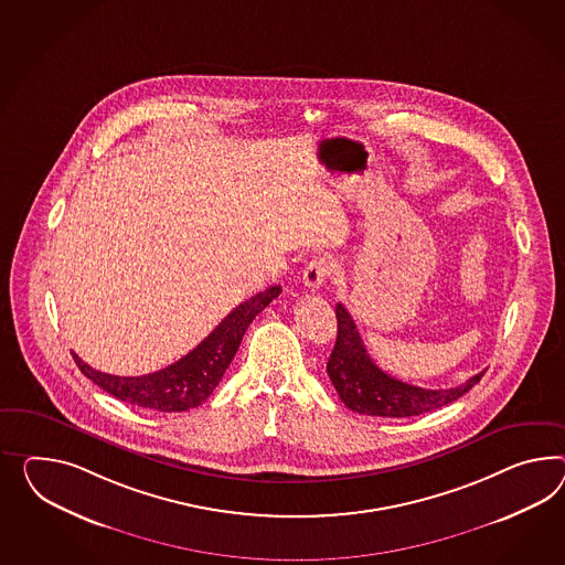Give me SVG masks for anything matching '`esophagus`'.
Masks as SVG:
<instances>
[{
	"instance_id": "1",
	"label": "esophagus",
	"mask_w": 565,
	"mask_h": 565,
	"mask_svg": "<svg viewBox=\"0 0 565 565\" xmlns=\"http://www.w3.org/2000/svg\"><path fill=\"white\" fill-rule=\"evenodd\" d=\"M333 273V262L326 256L313 258L303 268V285L307 289L316 290L326 282V278Z\"/></svg>"
}]
</instances>
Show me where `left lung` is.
Returning a JSON list of instances; mask_svg holds the SVG:
<instances>
[{
    "label": "left lung",
    "mask_w": 565,
    "mask_h": 565,
    "mask_svg": "<svg viewBox=\"0 0 565 565\" xmlns=\"http://www.w3.org/2000/svg\"><path fill=\"white\" fill-rule=\"evenodd\" d=\"M335 319L338 335L328 361V375L340 399L352 412L381 418L419 416L459 399L483 376L479 373L452 390H424L409 385L376 366L344 305H335Z\"/></svg>",
    "instance_id": "left-lung-1"
}]
</instances>
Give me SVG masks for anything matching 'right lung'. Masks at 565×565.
Here are the masks:
<instances>
[{"label":"right lung","instance_id":"obj_1","mask_svg":"<svg viewBox=\"0 0 565 565\" xmlns=\"http://www.w3.org/2000/svg\"><path fill=\"white\" fill-rule=\"evenodd\" d=\"M278 295L280 287H270L237 305L199 347L158 373L141 376L108 375L92 369L77 354H73V359L89 381L120 402L168 414L186 412L190 407L203 404L215 391L242 344L247 326Z\"/></svg>","mask_w":565,"mask_h":565}]
</instances>
